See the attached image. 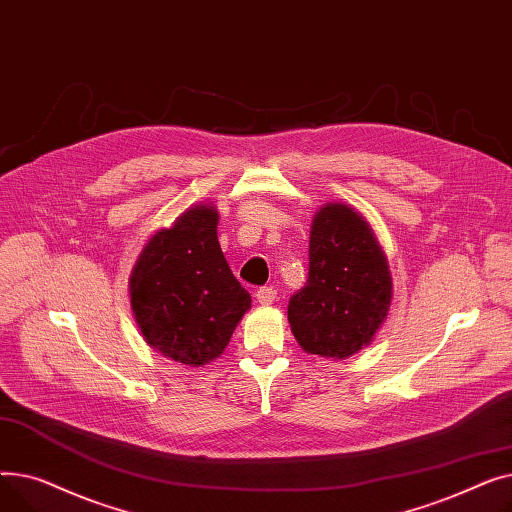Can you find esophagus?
<instances>
[{"instance_id": "34e87169", "label": "esophagus", "mask_w": 512, "mask_h": 512, "mask_svg": "<svg viewBox=\"0 0 512 512\" xmlns=\"http://www.w3.org/2000/svg\"><path fill=\"white\" fill-rule=\"evenodd\" d=\"M255 297H257V303H259V305L267 307V305H272V303L276 301L278 292H276L272 286H263V288H259V290L255 292Z\"/></svg>"}]
</instances>
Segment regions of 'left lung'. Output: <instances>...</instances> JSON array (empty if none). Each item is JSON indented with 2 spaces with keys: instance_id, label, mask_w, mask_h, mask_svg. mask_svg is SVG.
<instances>
[{
  "instance_id": "1",
  "label": "left lung",
  "mask_w": 512,
  "mask_h": 512,
  "mask_svg": "<svg viewBox=\"0 0 512 512\" xmlns=\"http://www.w3.org/2000/svg\"><path fill=\"white\" fill-rule=\"evenodd\" d=\"M392 301L386 255L353 207L328 203L311 224L309 278L288 303V321L305 353L346 359L380 330Z\"/></svg>"
}]
</instances>
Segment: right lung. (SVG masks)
I'll return each instance as SVG.
<instances>
[{
    "mask_svg": "<svg viewBox=\"0 0 512 512\" xmlns=\"http://www.w3.org/2000/svg\"><path fill=\"white\" fill-rule=\"evenodd\" d=\"M218 209L193 205L155 232L130 276V305L145 342L182 365L220 357L251 307L218 242Z\"/></svg>",
    "mask_w": 512,
    "mask_h": 512,
    "instance_id": "add662e5",
    "label": "right lung"
}]
</instances>
